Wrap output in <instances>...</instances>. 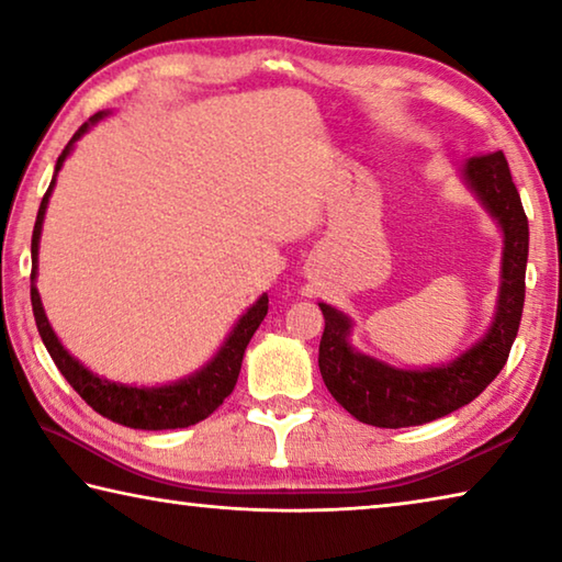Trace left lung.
<instances>
[{"label":"left lung","mask_w":562,"mask_h":562,"mask_svg":"<svg viewBox=\"0 0 562 562\" xmlns=\"http://www.w3.org/2000/svg\"><path fill=\"white\" fill-rule=\"evenodd\" d=\"M463 180L503 231L496 317L471 349L441 367H389L351 347V319L319 302L325 315V331L319 341L322 379L329 394L351 416L379 429L418 426L471 404L501 374L516 341L526 302L528 217L503 150L465 160Z\"/></svg>","instance_id":"left-lung-1"}]
</instances>
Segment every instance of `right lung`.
<instances>
[{
  "mask_svg": "<svg viewBox=\"0 0 562 562\" xmlns=\"http://www.w3.org/2000/svg\"><path fill=\"white\" fill-rule=\"evenodd\" d=\"M103 116H109V113L106 111L93 113V116L74 133L69 144H66L59 160H56L49 190H46L42 198L40 213H36L34 235H32V310H34L36 329H40L44 347L52 355L54 364L59 367V372L66 376V382L76 389V394H79L83 402L93 408V412H99L101 416H106L116 424L131 426V429H144V431L186 429V426H193L211 416L215 408L233 394L237 374H240V367H243L245 349L250 345L255 329L260 327V322L265 319V315H268V294H262V297L255 302L240 319H237V325L233 327L231 335H227L225 345L217 349V355L207 361L201 372L190 374L186 379H180V382L166 384V386H126V384L109 382V379L89 372L87 367L79 364V359H74L69 351L64 349L59 337L54 335L49 319L44 315L40 290H36L34 284L36 255H40L44 213H46V205H49L56 173L61 170L66 156L74 150L76 140H79L83 133H87L93 123H99Z\"/></svg>",
  "mask_w": 562,
  "mask_h": 562,
  "instance_id": "obj_1",
  "label": "right lung"
}]
</instances>
